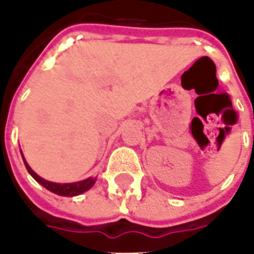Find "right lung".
I'll use <instances>...</instances> for the list:
<instances>
[{"label": "right lung", "instance_id": "add662e5", "mask_svg": "<svg viewBox=\"0 0 254 254\" xmlns=\"http://www.w3.org/2000/svg\"><path fill=\"white\" fill-rule=\"evenodd\" d=\"M24 165L27 167V170L30 173L31 176L35 178L36 181L39 182L41 185L46 188L47 190L53 191V193H56V194H60V196H67V197H72V196H77L80 193H83V191L88 190L89 188L92 187L96 181V178H87V180H84V181H78V182H73V184H56V182H50L46 181V180H43L42 177H39L36 174L35 171L31 169L28 163L24 160Z\"/></svg>", "mask_w": 254, "mask_h": 254}]
</instances>
